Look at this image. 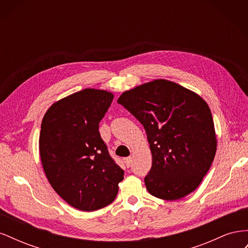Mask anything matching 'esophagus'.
<instances>
[{
    "label": "esophagus",
    "mask_w": 248,
    "mask_h": 248,
    "mask_svg": "<svg viewBox=\"0 0 248 248\" xmlns=\"http://www.w3.org/2000/svg\"><path fill=\"white\" fill-rule=\"evenodd\" d=\"M124 162H125V164L127 166V168H129L131 166V162H132L131 157H126V158H124Z\"/></svg>",
    "instance_id": "1"
}]
</instances>
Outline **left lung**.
I'll use <instances>...</instances> for the list:
<instances>
[{"label": "left lung", "instance_id": "8db88e82", "mask_svg": "<svg viewBox=\"0 0 248 248\" xmlns=\"http://www.w3.org/2000/svg\"><path fill=\"white\" fill-rule=\"evenodd\" d=\"M118 103L146 130L152 153V167L145 177L147 190L167 201L196 190L217 147L207 102L190 90L160 78L125 91Z\"/></svg>", "mask_w": 248, "mask_h": 248}]
</instances>
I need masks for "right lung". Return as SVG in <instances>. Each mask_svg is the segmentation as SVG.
Returning <instances> with one entry per match:
<instances>
[{"instance_id": "obj_1", "label": "right lung", "mask_w": 248, "mask_h": 248, "mask_svg": "<svg viewBox=\"0 0 248 248\" xmlns=\"http://www.w3.org/2000/svg\"><path fill=\"white\" fill-rule=\"evenodd\" d=\"M112 99L114 94L106 90L88 88L51 104L42 119L44 172L59 196L81 211L111 204L124 179L98 130Z\"/></svg>"}]
</instances>
